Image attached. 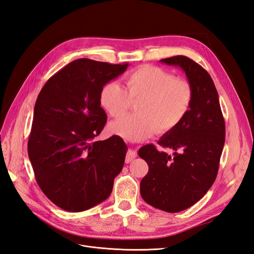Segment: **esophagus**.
I'll return each mask as SVG.
<instances>
[{"label":"esophagus","mask_w":254,"mask_h":254,"mask_svg":"<svg viewBox=\"0 0 254 254\" xmlns=\"http://www.w3.org/2000/svg\"><path fill=\"white\" fill-rule=\"evenodd\" d=\"M135 157H136V152L134 151V150H128V152H127V155H126V159H125V161H126V163H129V162H131V161L133 160V159H135Z\"/></svg>","instance_id":"1"}]
</instances>
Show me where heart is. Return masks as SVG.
I'll return each mask as SVG.
<instances>
[{"label":"heart","instance_id":"heart-1","mask_svg":"<svg viewBox=\"0 0 254 254\" xmlns=\"http://www.w3.org/2000/svg\"><path fill=\"white\" fill-rule=\"evenodd\" d=\"M125 89L118 82H108L102 88L99 102L110 117H124L131 108L136 114L113 122L111 131L127 140L139 141L157 130L160 133L171 131L188 114L193 89L184 79L163 68L143 65L125 76Z\"/></svg>","mask_w":254,"mask_h":254}]
</instances>
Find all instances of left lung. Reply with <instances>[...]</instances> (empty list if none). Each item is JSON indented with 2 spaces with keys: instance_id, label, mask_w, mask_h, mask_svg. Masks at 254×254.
Wrapping results in <instances>:
<instances>
[{
  "instance_id": "obj_1",
  "label": "left lung",
  "mask_w": 254,
  "mask_h": 254,
  "mask_svg": "<svg viewBox=\"0 0 254 254\" xmlns=\"http://www.w3.org/2000/svg\"><path fill=\"white\" fill-rule=\"evenodd\" d=\"M180 66L193 89L190 108L180 124L166 132L158 144L174 151L168 155L155 145H145L139 156L148 164L141 181L144 201L168 213L195 204L213 186L225 145L226 126L217 90L210 74L187 56L161 60Z\"/></svg>"
}]
</instances>
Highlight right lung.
Instances as JSON below:
<instances>
[{
    "mask_svg": "<svg viewBox=\"0 0 254 254\" xmlns=\"http://www.w3.org/2000/svg\"><path fill=\"white\" fill-rule=\"evenodd\" d=\"M127 66L74 60L54 74L37 97L28 157L38 186L63 210L81 212L106 200L124 166L127 146L122 137H95L107 122L101 90Z\"/></svg>",
    "mask_w": 254,
    "mask_h": 254,
    "instance_id": "1",
    "label": "right lung"
}]
</instances>
